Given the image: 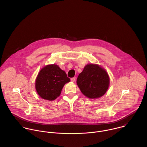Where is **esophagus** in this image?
I'll return each mask as SVG.
<instances>
[{
    "mask_svg": "<svg viewBox=\"0 0 147 147\" xmlns=\"http://www.w3.org/2000/svg\"><path fill=\"white\" fill-rule=\"evenodd\" d=\"M71 82H75V80H76V78H75V77H74V78H71Z\"/></svg>",
    "mask_w": 147,
    "mask_h": 147,
    "instance_id": "esophagus-1",
    "label": "esophagus"
}]
</instances>
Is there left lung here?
I'll return each mask as SVG.
<instances>
[{
    "label": "left lung",
    "mask_w": 147,
    "mask_h": 147,
    "mask_svg": "<svg viewBox=\"0 0 147 147\" xmlns=\"http://www.w3.org/2000/svg\"><path fill=\"white\" fill-rule=\"evenodd\" d=\"M76 83L84 96L95 99L105 94L110 79L104 68L97 64H88L79 75Z\"/></svg>",
    "instance_id": "obj_1"
}]
</instances>
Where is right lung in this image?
I'll list each match as a JSON object with an SVG mask.
<instances>
[{
    "mask_svg": "<svg viewBox=\"0 0 147 147\" xmlns=\"http://www.w3.org/2000/svg\"><path fill=\"white\" fill-rule=\"evenodd\" d=\"M70 82L66 73L56 64L42 68L36 80L35 87L38 95L44 100L53 101L59 97L65 84Z\"/></svg>",
    "mask_w": 147,
    "mask_h": 147,
    "instance_id": "add662e5",
    "label": "right lung"
}]
</instances>
